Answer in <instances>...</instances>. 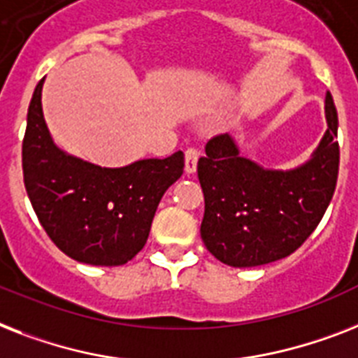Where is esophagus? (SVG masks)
<instances>
[{
  "label": "esophagus",
  "instance_id": "esophagus-1",
  "mask_svg": "<svg viewBox=\"0 0 358 358\" xmlns=\"http://www.w3.org/2000/svg\"><path fill=\"white\" fill-rule=\"evenodd\" d=\"M199 149H194V147H189L185 150V173H194L196 171V164H199Z\"/></svg>",
  "mask_w": 358,
  "mask_h": 358
}]
</instances>
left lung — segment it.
I'll return each mask as SVG.
<instances>
[{
    "label": "left lung",
    "mask_w": 358,
    "mask_h": 358,
    "mask_svg": "<svg viewBox=\"0 0 358 358\" xmlns=\"http://www.w3.org/2000/svg\"><path fill=\"white\" fill-rule=\"evenodd\" d=\"M325 119L309 162L290 171L243 158L229 134L209 139L196 167L206 204L200 235L220 263L248 268L283 259L315 231L338 178V117L329 92Z\"/></svg>",
    "instance_id": "left-lung-1"
}]
</instances>
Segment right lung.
<instances>
[{"label": "right lung", "mask_w": 358, "mask_h": 358, "mask_svg": "<svg viewBox=\"0 0 358 358\" xmlns=\"http://www.w3.org/2000/svg\"><path fill=\"white\" fill-rule=\"evenodd\" d=\"M43 78L29 104L22 145L23 182L49 239L78 263L119 266L149 239L164 193L184 173V152L99 167L53 143L42 112Z\"/></svg>", "instance_id": "right-lung-1"}]
</instances>
